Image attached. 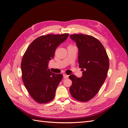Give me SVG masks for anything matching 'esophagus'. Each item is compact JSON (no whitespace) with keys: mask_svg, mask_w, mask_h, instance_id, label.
<instances>
[{"mask_svg":"<svg viewBox=\"0 0 128 128\" xmlns=\"http://www.w3.org/2000/svg\"><path fill=\"white\" fill-rule=\"evenodd\" d=\"M63 76H64V78H68V76H68V75L66 74H63Z\"/></svg>","mask_w":128,"mask_h":128,"instance_id":"obj_1","label":"esophagus"}]
</instances>
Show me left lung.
Masks as SVG:
<instances>
[{
  "label": "left lung",
  "instance_id": "8db88e82",
  "mask_svg": "<svg viewBox=\"0 0 128 128\" xmlns=\"http://www.w3.org/2000/svg\"><path fill=\"white\" fill-rule=\"evenodd\" d=\"M70 38L78 48L79 67L83 75L78 78L69 76L72 84L70 92L73 98L86 102L97 94L106 80L109 69V59L103 45L92 36L74 34Z\"/></svg>",
  "mask_w": 128,
  "mask_h": 128
}]
</instances>
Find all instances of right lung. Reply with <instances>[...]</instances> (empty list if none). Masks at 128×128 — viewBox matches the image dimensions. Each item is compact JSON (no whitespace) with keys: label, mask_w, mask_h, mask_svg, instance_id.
Returning a JSON list of instances; mask_svg holds the SVG:
<instances>
[{"label":"right lung","mask_w":128,"mask_h":128,"mask_svg":"<svg viewBox=\"0 0 128 128\" xmlns=\"http://www.w3.org/2000/svg\"><path fill=\"white\" fill-rule=\"evenodd\" d=\"M69 34H48L36 39L27 49L22 58V80L31 97L39 104L52 100L62 74H55L48 69L58 45L66 40Z\"/></svg>","instance_id":"1"}]
</instances>
